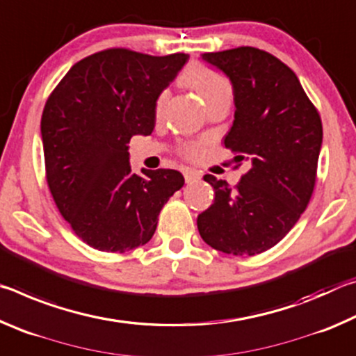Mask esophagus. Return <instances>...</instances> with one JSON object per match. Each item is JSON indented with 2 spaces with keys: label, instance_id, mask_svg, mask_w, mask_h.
<instances>
[{
  "label": "esophagus",
  "instance_id": "34e87169",
  "mask_svg": "<svg viewBox=\"0 0 356 356\" xmlns=\"http://www.w3.org/2000/svg\"><path fill=\"white\" fill-rule=\"evenodd\" d=\"M201 171H196V170H190V168H186V170H184V177H185V182L186 184H193L196 182V180L201 179Z\"/></svg>",
  "mask_w": 356,
  "mask_h": 356
}]
</instances>
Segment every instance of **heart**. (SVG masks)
Here are the masks:
<instances>
[{
    "instance_id": "b5f03b06",
    "label": "heart",
    "mask_w": 356,
    "mask_h": 356,
    "mask_svg": "<svg viewBox=\"0 0 356 356\" xmlns=\"http://www.w3.org/2000/svg\"><path fill=\"white\" fill-rule=\"evenodd\" d=\"M180 83L184 84L185 88L191 89L196 95H200L202 100L204 106H209L216 102H229L231 104L232 100V86L231 81L227 80L225 75H221L220 72L207 67V65L202 64H191L188 69H186L182 76H180ZM166 105V95L161 94L159 99H156L155 105V113L156 116H161ZM201 152L200 144H188L184 149V154L188 156V159H196Z\"/></svg>"
}]
</instances>
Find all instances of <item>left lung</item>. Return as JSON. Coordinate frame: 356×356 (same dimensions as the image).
Masks as SVG:
<instances>
[{
	"mask_svg": "<svg viewBox=\"0 0 356 356\" xmlns=\"http://www.w3.org/2000/svg\"><path fill=\"white\" fill-rule=\"evenodd\" d=\"M202 61L232 84L234 122L225 146L236 161H250L236 190L206 174L213 204L197 215V229L212 248L254 256L286 237L305 212L316 184L322 120L297 75L252 47L204 53Z\"/></svg>",
	"mask_w": 356,
	"mask_h": 356,
	"instance_id": "obj_1",
	"label": "left lung"
}]
</instances>
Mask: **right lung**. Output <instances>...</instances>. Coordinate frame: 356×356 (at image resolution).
I'll return each instance as SVG.
<instances>
[{
  "label": "right lung",
  "instance_id": "right-lung-1",
  "mask_svg": "<svg viewBox=\"0 0 356 356\" xmlns=\"http://www.w3.org/2000/svg\"><path fill=\"white\" fill-rule=\"evenodd\" d=\"M188 58L110 48L72 65L47 100V182L64 220L95 250L125 252L147 243L161 207L184 186L176 170L135 174L127 144L152 134L156 99Z\"/></svg>",
  "mask_w": 356,
  "mask_h": 356
}]
</instances>
